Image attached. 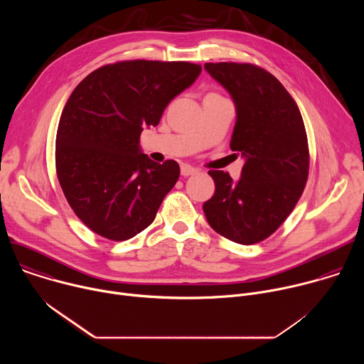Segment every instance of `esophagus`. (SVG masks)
<instances>
[{
  "mask_svg": "<svg viewBox=\"0 0 364 364\" xmlns=\"http://www.w3.org/2000/svg\"><path fill=\"white\" fill-rule=\"evenodd\" d=\"M197 173H198V171H197L194 167L188 166V164H183V166H181V176H184V177L194 176V174H197Z\"/></svg>",
  "mask_w": 364,
  "mask_h": 364,
  "instance_id": "esophagus-1",
  "label": "esophagus"
}]
</instances>
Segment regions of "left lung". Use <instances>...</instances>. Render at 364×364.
Returning a JSON list of instances; mask_svg holds the SVG:
<instances>
[{
	"label": "left lung",
	"instance_id": "left-lung-1",
	"mask_svg": "<svg viewBox=\"0 0 364 364\" xmlns=\"http://www.w3.org/2000/svg\"><path fill=\"white\" fill-rule=\"evenodd\" d=\"M204 69L232 96L230 148L245 164L237 181L225 171H209L216 190L203 212L226 239L253 245L284 223L304 191L309 166L304 121L269 72L249 63H205Z\"/></svg>",
	"mask_w": 364,
	"mask_h": 364
}]
</instances>
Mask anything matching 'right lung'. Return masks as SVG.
Returning a JSON list of instances; mask_svg holds the SVG:
<instances>
[{
    "mask_svg": "<svg viewBox=\"0 0 364 364\" xmlns=\"http://www.w3.org/2000/svg\"><path fill=\"white\" fill-rule=\"evenodd\" d=\"M201 72L187 62L129 60L99 68L72 92L56 136V171L76 216L95 233L127 240L148 228L180 167L152 161L139 135Z\"/></svg>",
    "mask_w": 364,
    "mask_h": 364,
    "instance_id": "right-lung-1",
    "label": "right lung"
}]
</instances>
